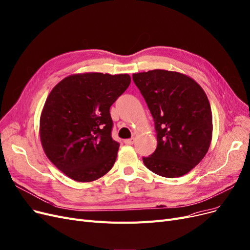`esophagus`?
<instances>
[{"mask_svg": "<svg viewBox=\"0 0 250 250\" xmlns=\"http://www.w3.org/2000/svg\"><path fill=\"white\" fill-rule=\"evenodd\" d=\"M134 143H135V138L125 140V144H126V145H133Z\"/></svg>", "mask_w": 250, "mask_h": 250, "instance_id": "34e87169", "label": "esophagus"}]
</instances>
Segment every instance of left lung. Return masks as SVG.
<instances>
[{"instance_id": "1", "label": "left lung", "mask_w": 250, "mask_h": 250, "mask_svg": "<svg viewBox=\"0 0 250 250\" xmlns=\"http://www.w3.org/2000/svg\"><path fill=\"white\" fill-rule=\"evenodd\" d=\"M154 118L157 148L145 167L165 178L186 175L203 159L212 138L210 104L200 84L166 69L133 74Z\"/></svg>"}]
</instances>
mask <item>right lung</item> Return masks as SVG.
Here are the masks:
<instances>
[{
	"label": "right lung",
	"mask_w": 250,
	"mask_h": 250,
	"mask_svg": "<svg viewBox=\"0 0 250 250\" xmlns=\"http://www.w3.org/2000/svg\"><path fill=\"white\" fill-rule=\"evenodd\" d=\"M131 83L126 73L68 75L47 97L40 117L45 154L65 176L83 183L100 179L116 160L110 106Z\"/></svg>",
	"instance_id": "obj_1"
}]
</instances>
